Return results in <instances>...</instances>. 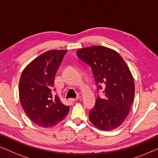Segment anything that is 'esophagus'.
<instances>
[{
	"label": "esophagus",
	"instance_id": "esophagus-1",
	"mask_svg": "<svg viewBox=\"0 0 158 158\" xmlns=\"http://www.w3.org/2000/svg\"><path fill=\"white\" fill-rule=\"evenodd\" d=\"M69 101H71V102H75V101H77V98H70L69 99Z\"/></svg>",
	"mask_w": 158,
	"mask_h": 158
}]
</instances>
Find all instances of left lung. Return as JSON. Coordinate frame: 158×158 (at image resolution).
<instances>
[{
  "mask_svg": "<svg viewBox=\"0 0 158 158\" xmlns=\"http://www.w3.org/2000/svg\"><path fill=\"white\" fill-rule=\"evenodd\" d=\"M80 59L91 67L98 90L104 88L103 98L98 97L89 119L100 130L117 128L127 118L135 97V86L130 70L117 52L103 46L79 49Z\"/></svg>",
  "mask_w": 158,
  "mask_h": 158,
  "instance_id": "8db88e82",
  "label": "left lung"
}]
</instances>
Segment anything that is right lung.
Listing matches in <instances>:
<instances>
[{
  "label": "right lung",
  "mask_w": 158,
  "mask_h": 158,
  "mask_svg": "<svg viewBox=\"0 0 158 158\" xmlns=\"http://www.w3.org/2000/svg\"><path fill=\"white\" fill-rule=\"evenodd\" d=\"M67 52H45L27 64L21 73L19 85L21 106L30 119L40 127H53L70 110L59 97H52L55 74Z\"/></svg>",
  "instance_id": "add662e5"
}]
</instances>
